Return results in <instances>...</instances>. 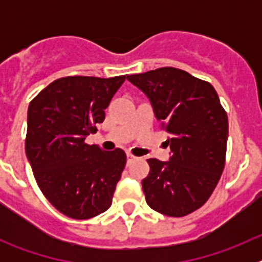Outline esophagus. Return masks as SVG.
I'll list each match as a JSON object with an SVG mask.
<instances>
[{
	"label": "esophagus",
	"mask_w": 262,
	"mask_h": 262,
	"mask_svg": "<svg viewBox=\"0 0 262 262\" xmlns=\"http://www.w3.org/2000/svg\"><path fill=\"white\" fill-rule=\"evenodd\" d=\"M136 157L134 156L133 154H129V152H127V163H131V161H134Z\"/></svg>",
	"instance_id": "1"
}]
</instances>
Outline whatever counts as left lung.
<instances>
[{
	"instance_id": "obj_1",
	"label": "left lung",
	"mask_w": 262,
	"mask_h": 262,
	"mask_svg": "<svg viewBox=\"0 0 262 262\" xmlns=\"http://www.w3.org/2000/svg\"><path fill=\"white\" fill-rule=\"evenodd\" d=\"M151 101L160 126L168 133L172 156L148 159L142 181L148 206L181 217L202 207L221 180L226 164L228 118L207 81L182 69L164 67L127 75Z\"/></svg>"
}]
</instances>
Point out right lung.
I'll return each mask as SVG.
<instances>
[{"label": "right lung", "mask_w": 262, "mask_h": 262, "mask_svg": "<svg viewBox=\"0 0 262 262\" xmlns=\"http://www.w3.org/2000/svg\"><path fill=\"white\" fill-rule=\"evenodd\" d=\"M126 76H67L30 102L26 155L48 202L72 219H90L111 206L126 165L124 151H102L85 143Z\"/></svg>", "instance_id": "obj_1"}]
</instances>
